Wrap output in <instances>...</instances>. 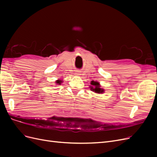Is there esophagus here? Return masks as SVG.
I'll return each instance as SVG.
<instances>
[{
  "label": "esophagus",
  "mask_w": 157,
  "mask_h": 157,
  "mask_svg": "<svg viewBox=\"0 0 157 157\" xmlns=\"http://www.w3.org/2000/svg\"><path fill=\"white\" fill-rule=\"evenodd\" d=\"M75 75H80V73H79V72H77V73H75Z\"/></svg>",
  "instance_id": "34e87169"
}]
</instances>
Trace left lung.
<instances>
[{
    "instance_id": "8db88e82",
    "label": "left lung",
    "mask_w": 157,
    "mask_h": 157,
    "mask_svg": "<svg viewBox=\"0 0 157 157\" xmlns=\"http://www.w3.org/2000/svg\"><path fill=\"white\" fill-rule=\"evenodd\" d=\"M91 85L90 86V89H91L92 91L96 92L97 94H102L104 92V90L100 88V84L97 81H92L91 82Z\"/></svg>"
}]
</instances>
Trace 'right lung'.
<instances>
[{"label": "right lung", "mask_w": 157, "mask_h": 157, "mask_svg": "<svg viewBox=\"0 0 157 157\" xmlns=\"http://www.w3.org/2000/svg\"><path fill=\"white\" fill-rule=\"evenodd\" d=\"M56 83H57V84H61V82H62V81H61V80H56Z\"/></svg>", "instance_id": "1"}]
</instances>
